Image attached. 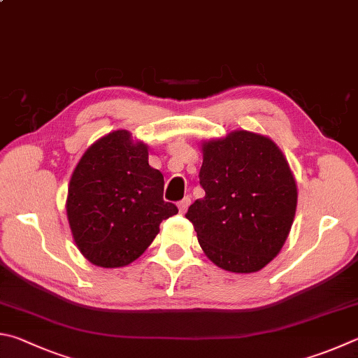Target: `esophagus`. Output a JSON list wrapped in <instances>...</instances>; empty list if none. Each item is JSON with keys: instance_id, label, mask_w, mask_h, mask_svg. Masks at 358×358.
I'll use <instances>...</instances> for the list:
<instances>
[{"instance_id": "obj_1", "label": "esophagus", "mask_w": 358, "mask_h": 358, "mask_svg": "<svg viewBox=\"0 0 358 358\" xmlns=\"http://www.w3.org/2000/svg\"><path fill=\"white\" fill-rule=\"evenodd\" d=\"M191 205V199L189 197H185L181 201H178V210L180 213H186L187 208Z\"/></svg>"}]
</instances>
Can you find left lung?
Wrapping results in <instances>:
<instances>
[{"label": "left lung", "instance_id": "left-lung-1", "mask_svg": "<svg viewBox=\"0 0 358 358\" xmlns=\"http://www.w3.org/2000/svg\"><path fill=\"white\" fill-rule=\"evenodd\" d=\"M205 197L186 213L205 255L220 269L252 274L287 241L297 206L291 167L268 136L235 129L201 141Z\"/></svg>", "mask_w": 358, "mask_h": 358}]
</instances>
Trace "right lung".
<instances>
[{
	"label": "right lung",
	"mask_w": 358,
	"mask_h": 358,
	"mask_svg": "<svg viewBox=\"0 0 358 358\" xmlns=\"http://www.w3.org/2000/svg\"><path fill=\"white\" fill-rule=\"evenodd\" d=\"M164 177L148 164V145L115 129L78 161L66 201L71 236L83 257L100 268L138 259L178 208L162 199Z\"/></svg>",
	"instance_id": "obj_1"
}]
</instances>
